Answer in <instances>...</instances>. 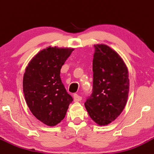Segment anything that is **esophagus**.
<instances>
[{
    "mask_svg": "<svg viewBox=\"0 0 154 154\" xmlns=\"http://www.w3.org/2000/svg\"><path fill=\"white\" fill-rule=\"evenodd\" d=\"M74 100L75 102L81 101L82 100V97L79 96V95H77V94H75V95H74Z\"/></svg>",
    "mask_w": 154,
    "mask_h": 154,
    "instance_id": "1",
    "label": "esophagus"
}]
</instances>
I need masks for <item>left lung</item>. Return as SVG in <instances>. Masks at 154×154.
<instances>
[{
  "instance_id": "left-lung-1",
  "label": "left lung",
  "mask_w": 154,
  "mask_h": 154,
  "mask_svg": "<svg viewBox=\"0 0 154 154\" xmlns=\"http://www.w3.org/2000/svg\"><path fill=\"white\" fill-rule=\"evenodd\" d=\"M92 61V93L85 103L89 116L105 125L120 116L129 92L128 71L118 54L108 46L97 44Z\"/></svg>"
}]
</instances>
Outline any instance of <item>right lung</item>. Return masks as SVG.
Returning a JSON list of instances; mask_svg holds the SVG:
<instances>
[{"label": "right lung", "instance_id": "obj_1", "mask_svg": "<svg viewBox=\"0 0 154 154\" xmlns=\"http://www.w3.org/2000/svg\"><path fill=\"white\" fill-rule=\"evenodd\" d=\"M72 51L49 47L37 54L26 68L23 90L26 104L37 119L49 126L64 119L73 100L60 77L61 68Z\"/></svg>", "mask_w": 154, "mask_h": 154}]
</instances>
